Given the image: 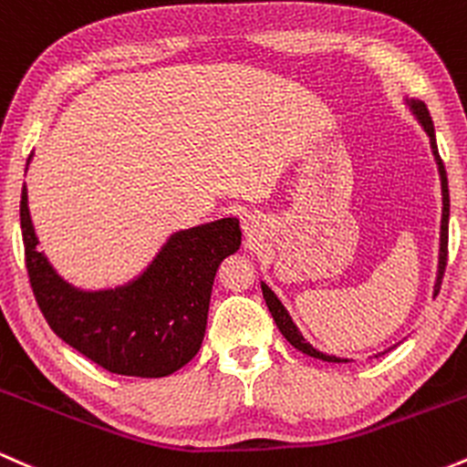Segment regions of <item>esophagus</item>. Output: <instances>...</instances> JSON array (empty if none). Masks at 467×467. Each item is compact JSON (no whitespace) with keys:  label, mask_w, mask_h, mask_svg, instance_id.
Returning a JSON list of instances; mask_svg holds the SVG:
<instances>
[{"label":"esophagus","mask_w":467,"mask_h":467,"mask_svg":"<svg viewBox=\"0 0 467 467\" xmlns=\"http://www.w3.org/2000/svg\"><path fill=\"white\" fill-rule=\"evenodd\" d=\"M259 228H261V222L256 215H245L244 217V233L248 234V237H254V234H259Z\"/></svg>","instance_id":"obj_1"}]
</instances>
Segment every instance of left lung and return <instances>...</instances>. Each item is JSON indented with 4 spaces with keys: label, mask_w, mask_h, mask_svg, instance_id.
I'll return each instance as SVG.
<instances>
[{
    "label": "left lung",
    "mask_w": 467,
    "mask_h": 467,
    "mask_svg": "<svg viewBox=\"0 0 467 467\" xmlns=\"http://www.w3.org/2000/svg\"><path fill=\"white\" fill-rule=\"evenodd\" d=\"M406 105L410 107L412 116L417 118V122H420V125L423 127V131H426L428 138H431V149H432V155H435V162H437V169H439V178H441L443 211H441V233H439V265H437V281H435V296H437L439 287H441L443 272H446V261H448V219H450L448 178H446V169H443L441 158H439L437 140H435V127H432V118H431V111H428L426 103H421V100H415V99H406ZM261 289H264L265 305H267V309H270L272 318H275L278 331H281V334L285 336V340L294 347V349L307 353V356H312V358H318V360H323V362H349V360H347V358L329 356V353H323V351L314 349V347L309 345L307 340H305L301 331H298V327L294 325L292 316L287 314V309L283 307L281 301H278L276 294L272 292V289L267 287L264 281H261Z\"/></svg>",
    "instance_id": "1"
}]
</instances>
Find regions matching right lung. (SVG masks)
<instances>
[{
	"label": "right lung",
	"mask_w": 467,
	"mask_h": 467,
	"mask_svg": "<svg viewBox=\"0 0 467 467\" xmlns=\"http://www.w3.org/2000/svg\"><path fill=\"white\" fill-rule=\"evenodd\" d=\"M19 217L32 292L63 342L109 373L131 378H164L197 356L217 267L241 245L237 217L178 230L142 275L107 289H80L58 276L36 248L26 186Z\"/></svg>",
	"instance_id": "1"
}]
</instances>
